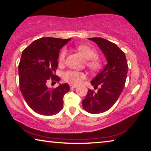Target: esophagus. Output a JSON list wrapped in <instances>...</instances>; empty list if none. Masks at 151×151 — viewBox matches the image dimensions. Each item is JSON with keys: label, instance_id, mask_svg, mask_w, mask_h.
<instances>
[{"label": "esophagus", "instance_id": "obj_1", "mask_svg": "<svg viewBox=\"0 0 151 151\" xmlns=\"http://www.w3.org/2000/svg\"><path fill=\"white\" fill-rule=\"evenodd\" d=\"M70 88H71V89L76 88V87H77V86H76V85H74V84H70Z\"/></svg>", "mask_w": 151, "mask_h": 151}]
</instances>
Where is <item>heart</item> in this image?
Instances as JSON below:
<instances>
[{"instance_id":"1","label":"heart","mask_w":151,"mask_h":151,"mask_svg":"<svg viewBox=\"0 0 151 151\" xmlns=\"http://www.w3.org/2000/svg\"><path fill=\"white\" fill-rule=\"evenodd\" d=\"M78 52L87 60L86 65L91 71H97L102 67V61L99 58L96 57L97 52L95 50L86 45L80 44L76 47ZM67 54V50L65 48H63L61 51L58 62L63 63L64 62L65 55ZM83 77V73L79 72L77 71H67L63 73V80L70 83H78Z\"/></svg>"}]
</instances>
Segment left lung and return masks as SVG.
<instances>
[{
  "mask_svg": "<svg viewBox=\"0 0 151 151\" xmlns=\"http://www.w3.org/2000/svg\"><path fill=\"white\" fill-rule=\"evenodd\" d=\"M88 39L98 45L107 61L104 70L91 81L95 89L98 86L99 89L97 92L88 89L82 101L84 110L97 114L107 111L117 101L125 87L128 65L125 53L115 44L101 38Z\"/></svg>",
  "mask_w": 151,
  "mask_h": 151,
  "instance_id": "left-lung-1",
  "label": "left lung"
}]
</instances>
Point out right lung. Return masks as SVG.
Wrapping results in <instances>:
<instances>
[{
    "instance_id": "add662e5",
    "label": "right lung",
    "mask_w": 151,
    "mask_h": 151,
    "mask_svg": "<svg viewBox=\"0 0 151 151\" xmlns=\"http://www.w3.org/2000/svg\"><path fill=\"white\" fill-rule=\"evenodd\" d=\"M70 40L42 38L22 53L18 65L20 89L28 106L40 115H54L62 109L63 97L70 91V86L63 83L49 88L47 82L60 81V78L54 74L60 50Z\"/></svg>"
}]
</instances>
